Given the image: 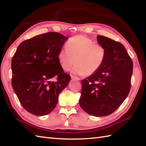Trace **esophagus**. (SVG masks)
Instances as JSON below:
<instances>
[{"label": "esophagus", "mask_w": 146, "mask_h": 146, "mask_svg": "<svg viewBox=\"0 0 146 146\" xmlns=\"http://www.w3.org/2000/svg\"><path fill=\"white\" fill-rule=\"evenodd\" d=\"M71 78H72V79H73V80H78V81H79V80H81L80 78H79L78 77H76V76H71Z\"/></svg>", "instance_id": "34e87169"}]
</instances>
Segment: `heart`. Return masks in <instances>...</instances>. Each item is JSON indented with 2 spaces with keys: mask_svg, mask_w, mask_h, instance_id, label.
<instances>
[{
  "mask_svg": "<svg viewBox=\"0 0 146 146\" xmlns=\"http://www.w3.org/2000/svg\"><path fill=\"white\" fill-rule=\"evenodd\" d=\"M67 47L60 49L58 58L62 68L69 70L75 63L72 72L78 76L95 73L102 64L105 50L103 46L83 35H77L69 39Z\"/></svg>",
  "mask_w": 146,
  "mask_h": 146,
  "instance_id": "1",
  "label": "heart"
}]
</instances>
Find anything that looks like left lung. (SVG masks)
I'll return each mask as SVG.
<instances>
[{"label":"left lung","instance_id":"8db88e82","mask_svg":"<svg viewBox=\"0 0 146 146\" xmlns=\"http://www.w3.org/2000/svg\"><path fill=\"white\" fill-rule=\"evenodd\" d=\"M97 38L105 50L104 60L95 73L82 80L79 104L90 115L105 116L115 111L129 94L133 62L121 43L101 35Z\"/></svg>","mask_w":146,"mask_h":146}]
</instances>
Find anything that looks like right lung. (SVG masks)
Returning <instances> with one entry per match:
<instances>
[{
	"instance_id": "1",
	"label": "right lung",
	"mask_w": 146,
	"mask_h": 146,
	"mask_svg": "<svg viewBox=\"0 0 146 146\" xmlns=\"http://www.w3.org/2000/svg\"><path fill=\"white\" fill-rule=\"evenodd\" d=\"M68 38L54 32L39 35L22 42L13 56V88L22 106L34 115L52 112L70 80L58 58ZM55 76L57 80L52 81Z\"/></svg>"
}]
</instances>
